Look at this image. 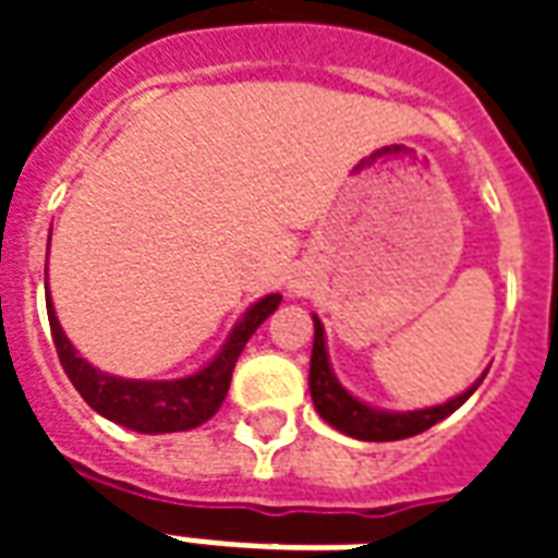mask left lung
Masks as SVG:
<instances>
[{"instance_id":"left-lung-1","label":"left lung","mask_w":558,"mask_h":558,"mask_svg":"<svg viewBox=\"0 0 558 558\" xmlns=\"http://www.w3.org/2000/svg\"><path fill=\"white\" fill-rule=\"evenodd\" d=\"M484 379V374H481ZM481 379L475 386H469L463 395H457L448 403L439 407H427V410L412 412H388L367 407L364 400L352 398L347 388L340 386L338 376L328 364L326 350V328L319 323V316H314V352H311V398L319 412V418L328 421L335 430L347 433L352 439L362 442H395V439H407V436H418V433L430 430L436 421L448 418L451 412L460 410L472 391L481 386Z\"/></svg>"}]
</instances>
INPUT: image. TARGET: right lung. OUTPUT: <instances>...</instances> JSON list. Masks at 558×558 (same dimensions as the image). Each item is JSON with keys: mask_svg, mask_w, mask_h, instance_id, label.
<instances>
[{"mask_svg": "<svg viewBox=\"0 0 558 558\" xmlns=\"http://www.w3.org/2000/svg\"><path fill=\"white\" fill-rule=\"evenodd\" d=\"M47 251H50V244H47ZM278 292L251 304L242 319L235 323L218 355L196 374L182 376V379H122V376L104 374L98 367H92L86 359H80V352L71 347V340L59 326V316H56L50 290H47L50 331H53L56 352H59V362L65 367L68 379L74 383L80 398L86 400L98 415L137 433L194 430L203 421L211 418L230 391L232 367L239 362L244 343L268 316L278 311Z\"/></svg>", "mask_w": 558, "mask_h": 558, "instance_id": "add662e5", "label": "right lung"}]
</instances>
